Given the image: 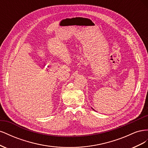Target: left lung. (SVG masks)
Wrapping results in <instances>:
<instances>
[{"label":"left lung","instance_id":"1","mask_svg":"<svg viewBox=\"0 0 148 148\" xmlns=\"http://www.w3.org/2000/svg\"><path fill=\"white\" fill-rule=\"evenodd\" d=\"M91 109H92V110H95V109H93V108H92V107H91Z\"/></svg>","mask_w":148,"mask_h":148}]
</instances>
